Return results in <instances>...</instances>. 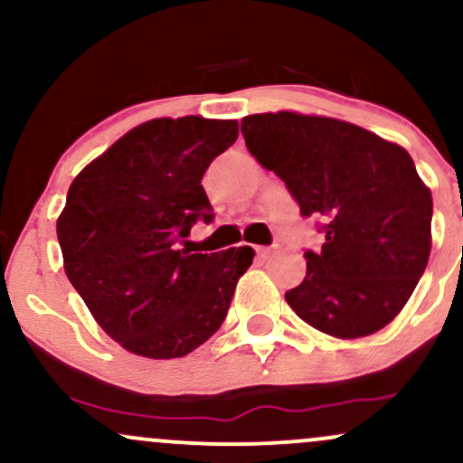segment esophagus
<instances>
[{
  "mask_svg": "<svg viewBox=\"0 0 463 463\" xmlns=\"http://www.w3.org/2000/svg\"><path fill=\"white\" fill-rule=\"evenodd\" d=\"M254 250H257L259 259H268L269 254H272V248H268V246H257Z\"/></svg>",
  "mask_w": 463,
  "mask_h": 463,
  "instance_id": "1",
  "label": "esophagus"
}]
</instances>
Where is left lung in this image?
I'll use <instances>...</instances> for the list:
<instances>
[{"mask_svg":"<svg viewBox=\"0 0 463 463\" xmlns=\"http://www.w3.org/2000/svg\"><path fill=\"white\" fill-rule=\"evenodd\" d=\"M250 154L274 172L302 217H320V252L285 294L307 324L354 339L390 324L405 307L431 252V191L407 150L331 117L248 115Z\"/></svg>","mask_w":463,"mask_h":463,"instance_id":"obj_1","label":"left lung"}]
</instances>
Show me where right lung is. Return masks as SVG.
I'll use <instances>...</instances> for the list:
<instances>
[{"instance_id":"obj_1","label":"right lung","mask_w":463,"mask_h":463,"mask_svg":"<svg viewBox=\"0 0 463 463\" xmlns=\"http://www.w3.org/2000/svg\"><path fill=\"white\" fill-rule=\"evenodd\" d=\"M237 135V121H146L69 187L56 224L67 279L128 353L184 357L226 320L254 250L202 254L178 248V241L195 222H213L200 183Z\"/></svg>"}]
</instances>
